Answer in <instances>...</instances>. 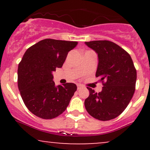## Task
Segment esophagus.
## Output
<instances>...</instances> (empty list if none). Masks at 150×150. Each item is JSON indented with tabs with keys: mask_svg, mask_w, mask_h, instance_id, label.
<instances>
[{
	"mask_svg": "<svg viewBox=\"0 0 150 150\" xmlns=\"http://www.w3.org/2000/svg\"><path fill=\"white\" fill-rule=\"evenodd\" d=\"M82 86L81 85H77V89H78V90L82 88Z\"/></svg>",
	"mask_w": 150,
	"mask_h": 150,
	"instance_id": "esophagus-1",
	"label": "esophagus"
}]
</instances>
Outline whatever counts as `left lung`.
I'll return each instance as SVG.
<instances>
[{
    "instance_id": "8db88e82",
    "label": "left lung",
    "mask_w": 150,
    "mask_h": 150,
    "mask_svg": "<svg viewBox=\"0 0 150 150\" xmlns=\"http://www.w3.org/2000/svg\"><path fill=\"white\" fill-rule=\"evenodd\" d=\"M85 44L98 55L96 77L104 85L99 93L87 87L89 96L85 100V108L96 119H113L128 106L135 92L137 72L133 62L124 49L110 41Z\"/></svg>"
}]
</instances>
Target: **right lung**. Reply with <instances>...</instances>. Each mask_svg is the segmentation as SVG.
<instances>
[{
    "mask_svg": "<svg viewBox=\"0 0 150 150\" xmlns=\"http://www.w3.org/2000/svg\"><path fill=\"white\" fill-rule=\"evenodd\" d=\"M77 42L46 39L26 51L18 70V88L27 108L44 119H52L66 109L77 90L74 83L56 86L53 72L61 68Z\"/></svg>",
    "mask_w": 150,
    "mask_h": 150,
    "instance_id": "add662e5",
    "label": "right lung"
}]
</instances>
